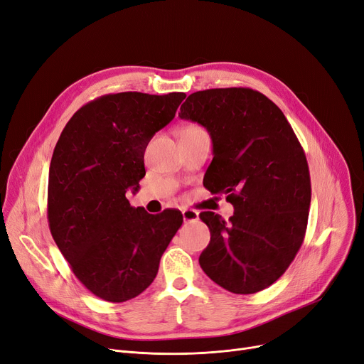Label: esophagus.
<instances>
[{
    "label": "esophagus",
    "mask_w": 364,
    "mask_h": 364,
    "mask_svg": "<svg viewBox=\"0 0 364 364\" xmlns=\"http://www.w3.org/2000/svg\"><path fill=\"white\" fill-rule=\"evenodd\" d=\"M183 220L186 223L198 221L199 220V213L195 211V209H184V211H183Z\"/></svg>",
    "instance_id": "34e87169"
}]
</instances>
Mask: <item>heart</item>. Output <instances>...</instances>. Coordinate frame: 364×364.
<instances>
[{
	"mask_svg": "<svg viewBox=\"0 0 364 364\" xmlns=\"http://www.w3.org/2000/svg\"><path fill=\"white\" fill-rule=\"evenodd\" d=\"M199 129H202V128L198 127V125H187V127H184V128L180 131V134H183V132H192V131H199Z\"/></svg>",
	"mask_w": 364,
	"mask_h": 364,
	"instance_id": "1",
	"label": "heart"
}]
</instances>
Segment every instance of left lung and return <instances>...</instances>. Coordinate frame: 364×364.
Returning <instances> with one entry per match:
<instances>
[{
    "label": "left lung",
    "instance_id": "obj_1",
    "mask_svg": "<svg viewBox=\"0 0 364 364\" xmlns=\"http://www.w3.org/2000/svg\"><path fill=\"white\" fill-rule=\"evenodd\" d=\"M178 117L208 129L214 159L203 186L235 206L228 221L200 213L211 232L202 270L233 294L269 288L299 251L311 202L307 158L291 124L264 94L242 87L190 94Z\"/></svg>",
    "mask_w": 364,
    "mask_h": 364
}]
</instances>
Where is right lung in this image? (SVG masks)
<instances>
[{"label": "right lung", "instance_id": "1", "mask_svg": "<svg viewBox=\"0 0 364 364\" xmlns=\"http://www.w3.org/2000/svg\"><path fill=\"white\" fill-rule=\"evenodd\" d=\"M184 92L106 94L76 110L50 164L51 236L85 288L124 302L146 291L183 224L176 209L149 214L129 205L144 177V150L176 117Z\"/></svg>", "mask_w": 364, "mask_h": 364}]
</instances>
